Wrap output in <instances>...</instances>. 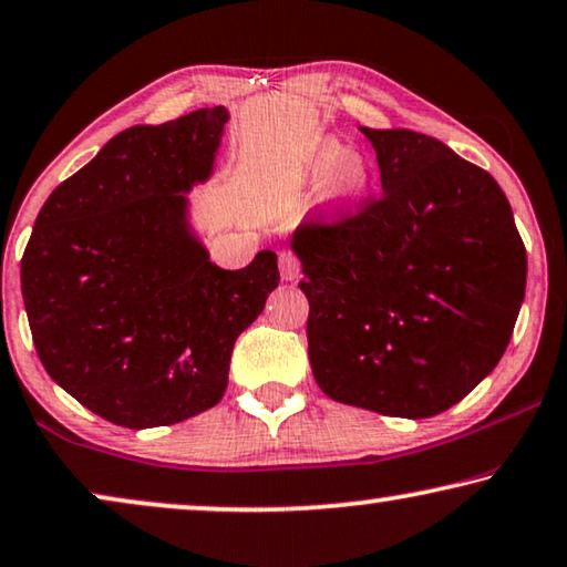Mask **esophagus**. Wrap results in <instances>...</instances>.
Segmentation results:
<instances>
[{
	"instance_id": "1",
	"label": "esophagus",
	"mask_w": 567,
	"mask_h": 567,
	"mask_svg": "<svg viewBox=\"0 0 567 567\" xmlns=\"http://www.w3.org/2000/svg\"><path fill=\"white\" fill-rule=\"evenodd\" d=\"M280 272H282V280H295V277L300 275V261L292 251L280 254Z\"/></svg>"
}]
</instances>
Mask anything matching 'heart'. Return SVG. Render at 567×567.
Listing matches in <instances>:
<instances>
[{"label":"heart","mask_w":567,"mask_h":567,"mask_svg":"<svg viewBox=\"0 0 567 567\" xmlns=\"http://www.w3.org/2000/svg\"><path fill=\"white\" fill-rule=\"evenodd\" d=\"M302 177L329 187L331 200L344 207L360 205L372 189V169L360 154L337 138H323L302 162Z\"/></svg>","instance_id":"b5f03b06"}]
</instances>
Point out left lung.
<instances>
[{
    "mask_svg": "<svg viewBox=\"0 0 567 567\" xmlns=\"http://www.w3.org/2000/svg\"><path fill=\"white\" fill-rule=\"evenodd\" d=\"M360 131L378 154L380 200L337 223H302L290 241L310 302V367L333 401L429 419L504 357L526 249L481 166L432 135Z\"/></svg>",
    "mask_w": 567,
    "mask_h": 567,
    "instance_id": "left-lung-1",
    "label": "left lung"
}]
</instances>
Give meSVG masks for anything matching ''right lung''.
Listing matches in <instances>:
<instances>
[{"instance_id":"obj_1","label":"right lung","mask_w":567,"mask_h":567,"mask_svg":"<svg viewBox=\"0 0 567 567\" xmlns=\"http://www.w3.org/2000/svg\"><path fill=\"white\" fill-rule=\"evenodd\" d=\"M226 107L133 125L61 182L20 261L33 344L84 409L125 429L179 424L226 393L238 333L280 282L277 254L220 269L189 226Z\"/></svg>"}]
</instances>
